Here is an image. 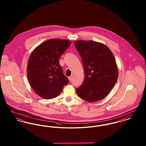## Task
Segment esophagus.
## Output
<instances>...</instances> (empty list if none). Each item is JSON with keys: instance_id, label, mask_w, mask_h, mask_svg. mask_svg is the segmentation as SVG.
<instances>
[{"instance_id": "1", "label": "esophagus", "mask_w": 146, "mask_h": 146, "mask_svg": "<svg viewBox=\"0 0 146 146\" xmlns=\"http://www.w3.org/2000/svg\"><path fill=\"white\" fill-rule=\"evenodd\" d=\"M72 79H73V76H70V77H68V79H69V80L70 81H71L72 80Z\"/></svg>"}]
</instances>
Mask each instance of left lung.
Listing matches in <instances>:
<instances>
[{
  "label": "left lung",
  "instance_id": "1",
  "mask_svg": "<svg viewBox=\"0 0 146 146\" xmlns=\"http://www.w3.org/2000/svg\"><path fill=\"white\" fill-rule=\"evenodd\" d=\"M83 64L85 78L76 91L84 100L95 102L108 95L118 78V67L111 50L92 40L74 42Z\"/></svg>",
  "mask_w": 146,
  "mask_h": 146
}]
</instances>
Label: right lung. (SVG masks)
<instances>
[{
    "label": "right lung",
    "mask_w": 146,
    "mask_h": 146,
    "mask_svg": "<svg viewBox=\"0 0 146 146\" xmlns=\"http://www.w3.org/2000/svg\"><path fill=\"white\" fill-rule=\"evenodd\" d=\"M70 44L68 40L51 39L42 42L32 52L27 64V77L33 90L40 97L46 100L56 97L68 83L59 59Z\"/></svg>",
    "instance_id": "right-lung-1"
}]
</instances>
